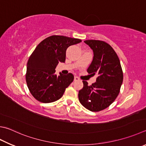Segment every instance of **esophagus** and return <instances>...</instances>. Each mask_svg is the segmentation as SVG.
<instances>
[{
  "label": "esophagus",
  "mask_w": 146,
  "mask_h": 146,
  "mask_svg": "<svg viewBox=\"0 0 146 146\" xmlns=\"http://www.w3.org/2000/svg\"><path fill=\"white\" fill-rule=\"evenodd\" d=\"M78 80H80V78H79L78 76H75V77H74V81H78Z\"/></svg>",
  "instance_id": "34e87169"
}]
</instances>
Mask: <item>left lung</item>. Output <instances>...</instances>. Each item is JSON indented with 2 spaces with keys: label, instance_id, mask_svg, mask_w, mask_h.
<instances>
[{
  "label": "left lung",
  "instance_id": "1",
  "mask_svg": "<svg viewBox=\"0 0 146 146\" xmlns=\"http://www.w3.org/2000/svg\"><path fill=\"white\" fill-rule=\"evenodd\" d=\"M94 53L87 72L96 75V82L88 86L83 81L84 87L78 92L81 104L92 112H99L112 104L117 97L123 80L120 60L110 44L100 40H86Z\"/></svg>",
  "mask_w": 146,
  "mask_h": 146
}]
</instances>
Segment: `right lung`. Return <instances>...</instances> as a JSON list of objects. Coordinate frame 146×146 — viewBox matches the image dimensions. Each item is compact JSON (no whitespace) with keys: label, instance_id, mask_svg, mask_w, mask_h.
<instances>
[{"label":"right lung","instance_id":"right-lung-1","mask_svg":"<svg viewBox=\"0 0 146 146\" xmlns=\"http://www.w3.org/2000/svg\"><path fill=\"white\" fill-rule=\"evenodd\" d=\"M82 40L64 36H52L42 41L29 57L25 78L33 97L39 102L48 103L62 96L66 89L73 81L72 73L55 75L58 63L64 62L69 46Z\"/></svg>","mask_w":146,"mask_h":146}]
</instances>
